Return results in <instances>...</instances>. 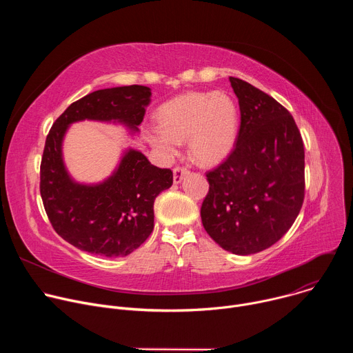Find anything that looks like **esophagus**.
Listing matches in <instances>:
<instances>
[{
  "instance_id": "34e87169",
  "label": "esophagus",
  "mask_w": 353,
  "mask_h": 353,
  "mask_svg": "<svg viewBox=\"0 0 353 353\" xmlns=\"http://www.w3.org/2000/svg\"><path fill=\"white\" fill-rule=\"evenodd\" d=\"M188 173H190V172H188V169H187V168H180V166L174 168V169H173V181H174V184L181 183L183 177H184V176H187Z\"/></svg>"
}]
</instances>
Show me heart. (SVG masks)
Returning a JSON list of instances; mask_svg holds the SVG:
<instances>
[{
    "label": "heart",
    "instance_id": "obj_1",
    "mask_svg": "<svg viewBox=\"0 0 353 353\" xmlns=\"http://www.w3.org/2000/svg\"><path fill=\"white\" fill-rule=\"evenodd\" d=\"M159 130L148 135L166 158L174 157L177 143L188 142L190 158L203 166L223 162L233 150L239 132V109L226 92L181 93L157 112Z\"/></svg>",
    "mask_w": 353,
    "mask_h": 353
}]
</instances>
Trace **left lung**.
<instances>
[{
  "label": "left lung",
  "instance_id": "left-lung-1",
  "mask_svg": "<svg viewBox=\"0 0 353 353\" xmlns=\"http://www.w3.org/2000/svg\"><path fill=\"white\" fill-rule=\"evenodd\" d=\"M239 99L240 130L232 154L207 173L201 207L207 233L237 256L275 244L305 199V146L292 114L274 97L229 78Z\"/></svg>",
  "mask_w": 353,
  "mask_h": 353
}]
</instances>
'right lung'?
Here are the masks:
<instances>
[{
	"mask_svg": "<svg viewBox=\"0 0 353 353\" xmlns=\"http://www.w3.org/2000/svg\"><path fill=\"white\" fill-rule=\"evenodd\" d=\"M150 96V88L142 85L94 90L68 106L46 138L40 165L46 214L65 241L90 254L125 257L138 248L154 230L155 198L172 187L173 173L128 148L103 181L79 183L64 163V137L71 124L83 120L121 124L138 134Z\"/></svg>",
	"mask_w": 353,
	"mask_h": 353,
	"instance_id": "right-lung-1",
	"label": "right lung"
}]
</instances>
